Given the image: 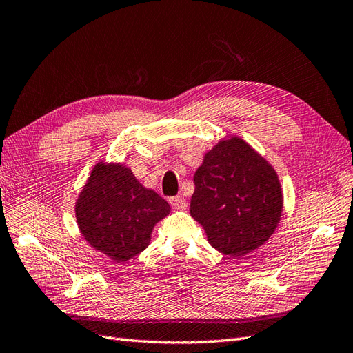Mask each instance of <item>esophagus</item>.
<instances>
[{
  "instance_id": "34e87169",
  "label": "esophagus",
  "mask_w": 353,
  "mask_h": 353,
  "mask_svg": "<svg viewBox=\"0 0 353 353\" xmlns=\"http://www.w3.org/2000/svg\"><path fill=\"white\" fill-rule=\"evenodd\" d=\"M170 204H171V207L173 208H177V210H185L186 208V199L183 198V196H173V198H170Z\"/></svg>"
}]
</instances>
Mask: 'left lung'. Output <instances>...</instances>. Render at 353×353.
Segmentation results:
<instances>
[{
    "label": "left lung",
    "instance_id": "left-lung-1",
    "mask_svg": "<svg viewBox=\"0 0 353 353\" xmlns=\"http://www.w3.org/2000/svg\"><path fill=\"white\" fill-rule=\"evenodd\" d=\"M190 216L220 253L244 256L274 234L283 211L279 180L244 140L220 142L194 176Z\"/></svg>",
    "mask_w": 353,
    "mask_h": 353
}]
</instances>
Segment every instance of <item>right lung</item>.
I'll return each mask as SVG.
<instances>
[{
    "instance_id": "obj_1",
    "label": "right lung",
    "mask_w": 353,
    "mask_h": 353,
    "mask_svg": "<svg viewBox=\"0 0 353 353\" xmlns=\"http://www.w3.org/2000/svg\"><path fill=\"white\" fill-rule=\"evenodd\" d=\"M168 213L167 201L123 165H96L77 203L84 238L115 261L142 253L155 223Z\"/></svg>"
}]
</instances>
